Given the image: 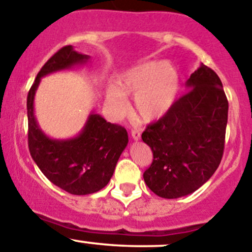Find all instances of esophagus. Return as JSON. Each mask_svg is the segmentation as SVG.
Listing matches in <instances>:
<instances>
[{
	"label": "esophagus",
	"mask_w": 252,
	"mask_h": 252,
	"mask_svg": "<svg viewBox=\"0 0 252 252\" xmlns=\"http://www.w3.org/2000/svg\"><path fill=\"white\" fill-rule=\"evenodd\" d=\"M140 136H141L140 130H138V129H134V130H131V138H133L134 140L138 141L139 139H140Z\"/></svg>",
	"instance_id": "1"
}]
</instances>
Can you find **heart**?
<instances>
[{
  "label": "heart",
  "instance_id": "b5f03b06",
  "mask_svg": "<svg viewBox=\"0 0 252 252\" xmlns=\"http://www.w3.org/2000/svg\"><path fill=\"white\" fill-rule=\"evenodd\" d=\"M180 90V74L171 62L140 63L124 73L118 88L110 86L106 98L114 116L126 113L128 96H134L133 113L141 122L158 121L173 107Z\"/></svg>",
  "mask_w": 252,
  "mask_h": 252
}]
</instances>
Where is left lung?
Returning a JSON list of instances; mask_svg holds the SVG:
<instances>
[{
    "label": "left lung",
    "instance_id": "left-lung-1",
    "mask_svg": "<svg viewBox=\"0 0 252 252\" xmlns=\"http://www.w3.org/2000/svg\"><path fill=\"white\" fill-rule=\"evenodd\" d=\"M187 88L189 93L141 135L154 154L144 180L163 199L196 191L218 168L224 150L228 100L220 77L201 63Z\"/></svg>",
    "mask_w": 252,
    "mask_h": 252
}]
</instances>
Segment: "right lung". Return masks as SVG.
Returning <instances> with one entry per match:
<instances>
[{"mask_svg":"<svg viewBox=\"0 0 252 252\" xmlns=\"http://www.w3.org/2000/svg\"><path fill=\"white\" fill-rule=\"evenodd\" d=\"M89 58L70 45L62 47L37 73L27 98L30 155L51 183L73 195L94 194L108 184L128 145V133L123 126L112 124L93 112L77 136L67 140L51 139L35 118L34 97L42 77L84 64Z\"/></svg>","mask_w":252,"mask_h":252,"instance_id":"add662e5","label":"right lung"}]
</instances>
